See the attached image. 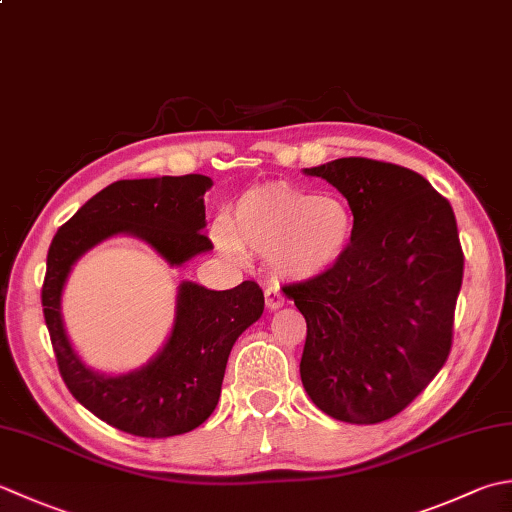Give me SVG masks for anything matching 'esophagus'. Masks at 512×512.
Here are the masks:
<instances>
[{"label": "esophagus", "mask_w": 512, "mask_h": 512, "mask_svg": "<svg viewBox=\"0 0 512 512\" xmlns=\"http://www.w3.org/2000/svg\"><path fill=\"white\" fill-rule=\"evenodd\" d=\"M264 297H266V306H268L270 310H277L279 306H284V302H286L284 293H282V290H279L277 286H268Z\"/></svg>", "instance_id": "34e87169"}]
</instances>
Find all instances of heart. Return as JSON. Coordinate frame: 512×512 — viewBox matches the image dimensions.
Listing matches in <instances>:
<instances>
[{
	"mask_svg": "<svg viewBox=\"0 0 512 512\" xmlns=\"http://www.w3.org/2000/svg\"><path fill=\"white\" fill-rule=\"evenodd\" d=\"M355 215L342 197L288 184L253 188L213 230L228 257H266L279 277L313 279L342 264L355 239Z\"/></svg>",
	"mask_w": 512,
	"mask_h": 512,
	"instance_id": "1",
	"label": "heart"
}]
</instances>
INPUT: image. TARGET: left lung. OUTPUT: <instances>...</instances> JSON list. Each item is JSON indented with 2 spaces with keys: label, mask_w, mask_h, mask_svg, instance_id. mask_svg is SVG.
Wrapping results in <instances>:
<instances>
[{
  "label": "left lung",
  "mask_w": 512,
  "mask_h": 512,
  "mask_svg": "<svg viewBox=\"0 0 512 512\" xmlns=\"http://www.w3.org/2000/svg\"><path fill=\"white\" fill-rule=\"evenodd\" d=\"M306 175L348 199L355 239L342 264L284 286L306 319L299 373L313 404L348 424H379L446 364L464 277L453 206L419 173L342 157Z\"/></svg>",
  "instance_id": "obj_1"
}]
</instances>
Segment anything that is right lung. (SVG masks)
<instances>
[{
  "instance_id": "1",
  "label": "right lung",
  "mask_w": 512,
  "mask_h": 512,
  "mask_svg": "<svg viewBox=\"0 0 512 512\" xmlns=\"http://www.w3.org/2000/svg\"><path fill=\"white\" fill-rule=\"evenodd\" d=\"M206 175L122 179L99 190L57 230L46 257L44 319L64 384L95 417L128 435L162 439L188 433L213 413L230 348L264 313L255 282L230 290L179 284L175 324L164 348L133 373L108 377L90 370L62 322V290L86 250L113 235H133L170 266L213 248L204 235Z\"/></svg>"
}]
</instances>
